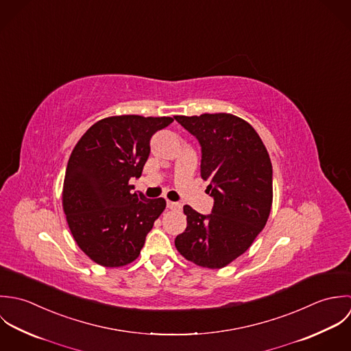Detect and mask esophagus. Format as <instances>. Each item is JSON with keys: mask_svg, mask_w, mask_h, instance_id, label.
Masks as SVG:
<instances>
[{"mask_svg": "<svg viewBox=\"0 0 351 351\" xmlns=\"http://www.w3.org/2000/svg\"><path fill=\"white\" fill-rule=\"evenodd\" d=\"M167 208L171 209V210H180L182 209V205L178 204V202H171V201H167Z\"/></svg>", "mask_w": 351, "mask_h": 351, "instance_id": "obj_1", "label": "esophagus"}]
</instances>
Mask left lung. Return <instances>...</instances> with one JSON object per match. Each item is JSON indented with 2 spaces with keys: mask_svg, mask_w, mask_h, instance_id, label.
<instances>
[{
  "mask_svg": "<svg viewBox=\"0 0 351 351\" xmlns=\"http://www.w3.org/2000/svg\"><path fill=\"white\" fill-rule=\"evenodd\" d=\"M201 145V176L214 199L205 215L183 208L187 228L175 239L190 262L221 269L244 254L265 228L273 204V167L255 129L230 114L173 117Z\"/></svg>",
  "mask_w": 351,
  "mask_h": 351,
  "instance_id": "8db88e82",
  "label": "left lung"
}]
</instances>
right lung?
I'll list each match as a JSON object with an SVG mask.
<instances>
[{"instance_id": "1", "label": "right lung", "mask_w": 351, "mask_h": 351, "mask_svg": "<svg viewBox=\"0 0 351 351\" xmlns=\"http://www.w3.org/2000/svg\"><path fill=\"white\" fill-rule=\"evenodd\" d=\"M169 117H111L96 122L71 152L64 182V210L78 247L97 265L121 267L140 255L165 199L132 193L153 134Z\"/></svg>"}]
</instances>
